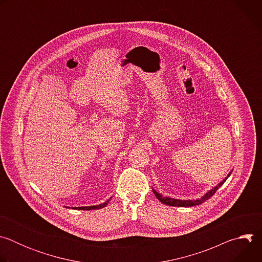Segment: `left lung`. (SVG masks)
Returning a JSON list of instances; mask_svg holds the SVG:
<instances>
[{"label": "left lung", "instance_id": "8db88e82", "mask_svg": "<svg viewBox=\"0 0 262 262\" xmlns=\"http://www.w3.org/2000/svg\"><path fill=\"white\" fill-rule=\"evenodd\" d=\"M231 173L228 174L227 177H225V179H224L222 182H220L216 186H214L213 189H211L208 193H206L201 199H197V200H179V199H173V198H168V197H163L161 194H159L157 191L154 190V193L156 195V197L164 204L166 205H170V206H182V207H191V206H195V205H199V204H202L204 201L208 200L212 195H214V193L219 190V188H221V186L224 184V182H225L227 180V178L230 176Z\"/></svg>", "mask_w": 262, "mask_h": 262}]
</instances>
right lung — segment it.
Listing matches in <instances>:
<instances>
[{
    "mask_svg": "<svg viewBox=\"0 0 262 262\" xmlns=\"http://www.w3.org/2000/svg\"><path fill=\"white\" fill-rule=\"evenodd\" d=\"M111 199H108V200H106L104 203H102V204H99V205H94V206H84V207H73L74 209H80V210H91V209H100V208H102V207H104L107 203H108V201H110Z\"/></svg>",
    "mask_w": 262,
    "mask_h": 262,
    "instance_id": "right-lung-1",
    "label": "right lung"
}]
</instances>
